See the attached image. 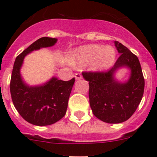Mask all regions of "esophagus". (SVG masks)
<instances>
[{
	"instance_id": "34e87169",
	"label": "esophagus",
	"mask_w": 157,
	"mask_h": 157,
	"mask_svg": "<svg viewBox=\"0 0 157 157\" xmlns=\"http://www.w3.org/2000/svg\"><path fill=\"white\" fill-rule=\"evenodd\" d=\"M75 78L76 80H79V79H82V75L79 74V73H77V74L75 75Z\"/></svg>"
}]
</instances>
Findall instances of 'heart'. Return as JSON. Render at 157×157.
Segmentation results:
<instances>
[{
  "label": "heart",
  "mask_w": 157,
  "mask_h": 157,
  "mask_svg": "<svg viewBox=\"0 0 157 157\" xmlns=\"http://www.w3.org/2000/svg\"><path fill=\"white\" fill-rule=\"evenodd\" d=\"M116 56L115 48L110 45L104 47L98 44H91L83 45L74 50L71 56V63L75 66L91 63V70L102 71L113 64Z\"/></svg>",
  "instance_id": "obj_1"
}]
</instances>
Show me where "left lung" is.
I'll return each mask as SVG.
<instances>
[{
    "label": "left lung",
    "mask_w": 157,
    "mask_h": 157,
    "mask_svg": "<svg viewBox=\"0 0 157 157\" xmlns=\"http://www.w3.org/2000/svg\"><path fill=\"white\" fill-rule=\"evenodd\" d=\"M115 46L120 56L107 72H82L89 82V98L96 117L108 123H120L131 117L141 101L145 88L138 58L119 41ZM126 67L130 75L125 82L119 81L115 73Z\"/></svg>",
    "instance_id": "8db88e82"
}]
</instances>
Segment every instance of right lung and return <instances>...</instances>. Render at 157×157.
Wrapping results in <instances>:
<instances>
[{"mask_svg": "<svg viewBox=\"0 0 157 157\" xmlns=\"http://www.w3.org/2000/svg\"><path fill=\"white\" fill-rule=\"evenodd\" d=\"M57 38L43 37L37 39L16 57L12 69L10 92L14 106L28 123L36 126H48L65 116L75 78L65 82L56 77L46 82L30 86L23 80L20 70L27 55L40 48L53 46Z\"/></svg>", "mask_w": 157, "mask_h": 157, "instance_id": "obj_1", "label": "right lung"}]
</instances>
